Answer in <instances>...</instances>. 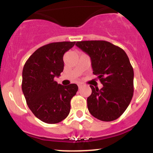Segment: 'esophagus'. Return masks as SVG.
<instances>
[{"label":"esophagus","mask_w":153,"mask_h":153,"mask_svg":"<svg viewBox=\"0 0 153 153\" xmlns=\"http://www.w3.org/2000/svg\"><path fill=\"white\" fill-rule=\"evenodd\" d=\"M78 85L79 88H81L84 85V84L82 83V82H79V83L78 84Z\"/></svg>","instance_id":"1"}]
</instances>
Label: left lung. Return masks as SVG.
I'll use <instances>...</instances> for the list:
<instances>
[{
	"label": "left lung",
	"mask_w": 153,
	"mask_h": 153,
	"mask_svg": "<svg viewBox=\"0 0 153 153\" xmlns=\"http://www.w3.org/2000/svg\"><path fill=\"white\" fill-rule=\"evenodd\" d=\"M75 45L90 56L93 73L103 85L101 89L90 85L89 112L103 122L118 119L130 103L134 92V71L127 54L103 40L78 42Z\"/></svg>",
	"instance_id": "1"
}]
</instances>
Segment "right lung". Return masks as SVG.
<instances>
[{
	"instance_id": "right-lung-1",
	"label": "right lung",
	"mask_w": 153,
	"mask_h": 153,
	"mask_svg": "<svg viewBox=\"0 0 153 153\" xmlns=\"http://www.w3.org/2000/svg\"><path fill=\"white\" fill-rule=\"evenodd\" d=\"M75 42L44 45L27 59L22 72V91L34 116L47 124H57L68 117L76 84L62 85L54 81L64 69L63 55Z\"/></svg>"
}]
</instances>
